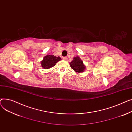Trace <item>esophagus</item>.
<instances>
[{
    "label": "esophagus",
    "mask_w": 132,
    "mask_h": 132,
    "mask_svg": "<svg viewBox=\"0 0 132 132\" xmlns=\"http://www.w3.org/2000/svg\"><path fill=\"white\" fill-rule=\"evenodd\" d=\"M63 59L64 60H67L68 59V57H66V56H65V57H63Z\"/></svg>",
    "instance_id": "34e87169"
}]
</instances>
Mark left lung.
Returning a JSON list of instances; mask_svg holds the SVG:
<instances>
[{"label":"left lung","mask_w":132,"mask_h":132,"mask_svg":"<svg viewBox=\"0 0 132 132\" xmlns=\"http://www.w3.org/2000/svg\"><path fill=\"white\" fill-rule=\"evenodd\" d=\"M70 65L71 68L77 72H82L85 69V67L83 64V62L78 56L73 58L72 61H71Z\"/></svg>","instance_id":"1"}]
</instances>
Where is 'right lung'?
Masks as SVG:
<instances>
[{"label":"right lung","instance_id":"add662e5","mask_svg":"<svg viewBox=\"0 0 132 132\" xmlns=\"http://www.w3.org/2000/svg\"><path fill=\"white\" fill-rule=\"evenodd\" d=\"M61 59L58 56L56 57L53 55H48L44 57L43 60L41 62L42 67L45 69L51 68L55 66L58 61H60Z\"/></svg>","mask_w":132,"mask_h":132}]
</instances>
